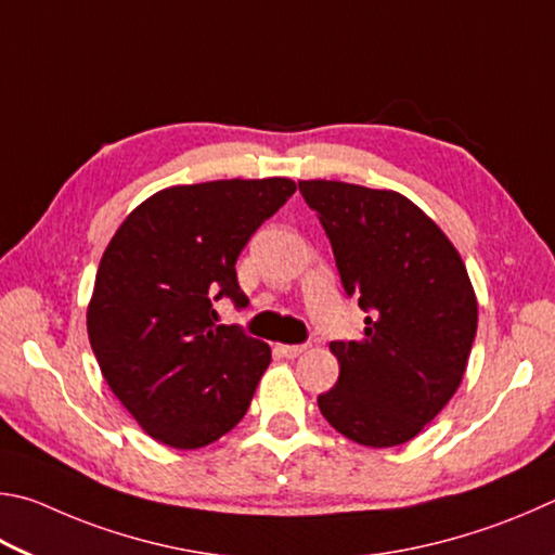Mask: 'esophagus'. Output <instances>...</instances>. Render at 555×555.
<instances>
[{"label": "esophagus", "mask_w": 555, "mask_h": 555, "mask_svg": "<svg viewBox=\"0 0 555 555\" xmlns=\"http://www.w3.org/2000/svg\"><path fill=\"white\" fill-rule=\"evenodd\" d=\"M305 344H278L275 346V351L280 353V356H285V358H297L299 353L305 351Z\"/></svg>", "instance_id": "34e87169"}]
</instances>
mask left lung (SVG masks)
<instances>
[{
  "instance_id": "8db88e82",
  "label": "left lung",
  "mask_w": 555,
  "mask_h": 555,
  "mask_svg": "<svg viewBox=\"0 0 555 555\" xmlns=\"http://www.w3.org/2000/svg\"><path fill=\"white\" fill-rule=\"evenodd\" d=\"M332 241L348 297L365 312L358 341H332L341 373L319 395L338 434L387 449L414 439L463 380L478 302L459 250L406 197L334 180L299 182Z\"/></svg>"
}]
</instances>
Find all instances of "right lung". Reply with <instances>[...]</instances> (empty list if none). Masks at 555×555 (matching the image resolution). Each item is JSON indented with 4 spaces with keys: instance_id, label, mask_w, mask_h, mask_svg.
<instances>
[{
    "instance_id": "right-lung-1",
    "label": "right lung",
    "mask_w": 555,
    "mask_h": 555,
    "mask_svg": "<svg viewBox=\"0 0 555 555\" xmlns=\"http://www.w3.org/2000/svg\"><path fill=\"white\" fill-rule=\"evenodd\" d=\"M295 190L287 178L178 184L135 207L106 246L87 334L104 380L155 441L202 449L248 412L270 346L214 324L211 305H248L238 253Z\"/></svg>"
}]
</instances>
